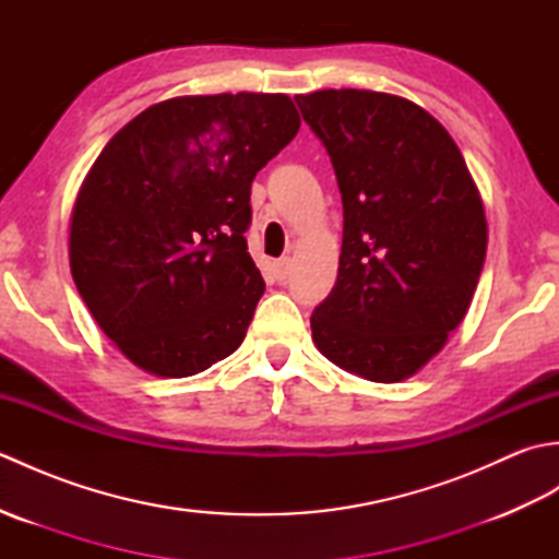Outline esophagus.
Masks as SVG:
<instances>
[{
    "label": "esophagus",
    "mask_w": 559,
    "mask_h": 559,
    "mask_svg": "<svg viewBox=\"0 0 559 559\" xmlns=\"http://www.w3.org/2000/svg\"><path fill=\"white\" fill-rule=\"evenodd\" d=\"M273 273H276L278 281H286L288 273H290V259L283 257L278 261H273Z\"/></svg>",
    "instance_id": "34e87169"
}]
</instances>
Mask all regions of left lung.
Instances as JSON below:
<instances>
[{
  "label": "left lung",
  "mask_w": 559,
  "mask_h": 559,
  "mask_svg": "<svg viewBox=\"0 0 559 559\" xmlns=\"http://www.w3.org/2000/svg\"><path fill=\"white\" fill-rule=\"evenodd\" d=\"M324 141L343 201L336 286L312 341L341 370L379 384L418 374L476 293L488 221L454 139L408 98L326 88L295 96Z\"/></svg>",
  "instance_id": "8db88e82"
}]
</instances>
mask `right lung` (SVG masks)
<instances>
[{
	"label": "right lung",
	"instance_id": "add662e5",
	"mask_svg": "<svg viewBox=\"0 0 559 559\" xmlns=\"http://www.w3.org/2000/svg\"><path fill=\"white\" fill-rule=\"evenodd\" d=\"M298 129L286 93L160 100L83 177L71 276L103 334L144 372L192 377L240 348L264 295L245 240L249 189Z\"/></svg>",
	"mask_w": 559,
	"mask_h": 559
}]
</instances>
